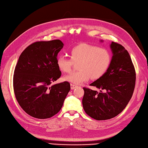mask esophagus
<instances>
[{
  "label": "esophagus",
  "mask_w": 148,
  "mask_h": 148,
  "mask_svg": "<svg viewBox=\"0 0 148 148\" xmlns=\"http://www.w3.org/2000/svg\"><path fill=\"white\" fill-rule=\"evenodd\" d=\"M70 86H71V89H75L77 87L76 85H74V84H71Z\"/></svg>",
  "instance_id": "esophagus-1"
}]
</instances>
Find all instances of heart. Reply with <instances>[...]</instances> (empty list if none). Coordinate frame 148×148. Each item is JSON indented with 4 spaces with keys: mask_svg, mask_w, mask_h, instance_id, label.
<instances>
[{
    "mask_svg": "<svg viewBox=\"0 0 148 148\" xmlns=\"http://www.w3.org/2000/svg\"><path fill=\"white\" fill-rule=\"evenodd\" d=\"M70 57H57L56 64L62 72H70L74 63H78L79 70L66 75V81L80 84L90 78L96 80L103 77L110 67L112 57L109 51L96 45L82 43L75 45L70 50Z\"/></svg>",
    "mask_w": 148,
    "mask_h": 148,
    "instance_id": "heart-1",
    "label": "heart"
}]
</instances>
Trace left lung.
Listing matches in <instances>:
<instances>
[{
  "label": "left lung",
  "instance_id": "left-lung-1",
  "mask_svg": "<svg viewBox=\"0 0 148 148\" xmlns=\"http://www.w3.org/2000/svg\"><path fill=\"white\" fill-rule=\"evenodd\" d=\"M110 48L113 56L108 71L90 84L101 89L100 92L83 87L84 109L87 115L98 121L110 119L121 112L130 100L135 86L136 73L128 51L114 41Z\"/></svg>",
  "mask_w": 148,
  "mask_h": 148
}]
</instances>
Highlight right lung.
Here are the masks:
<instances>
[{
  "mask_svg": "<svg viewBox=\"0 0 148 148\" xmlns=\"http://www.w3.org/2000/svg\"><path fill=\"white\" fill-rule=\"evenodd\" d=\"M63 45L59 40L34 42L20 54L15 66V97L22 109L35 118H50L58 113L70 91L66 81L52 85L61 76L56 60Z\"/></svg>",
  "mask_w": 148,
  "mask_h": 148,
  "instance_id": "1",
  "label": "right lung"
}]
</instances>
